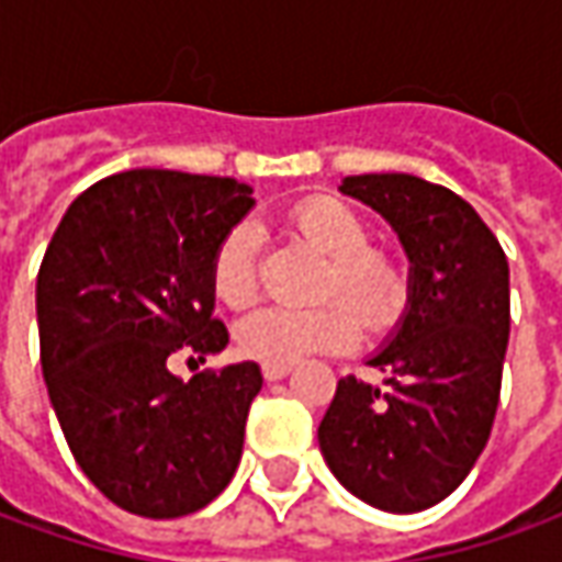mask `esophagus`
I'll return each mask as SVG.
<instances>
[{
    "instance_id": "34e87169",
    "label": "esophagus",
    "mask_w": 562,
    "mask_h": 562,
    "mask_svg": "<svg viewBox=\"0 0 562 562\" xmlns=\"http://www.w3.org/2000/svg\"><path fill=\"white\" fill-rule=\"evenodd\" d=\"M292 372V366H277V362H265L261 366V375L267 378V381H280V378H285Z\"/></svg>"
}]
</instances>
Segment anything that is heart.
<instances>
[{
	"label": "heart",
	"instance_id": "b5f03b06",
	"mask_svg": "<svg viewBox=\"0 0 562 562\" xmlns=\"http://www.w3.org/2000/svg\"><path fill=\"white\" fill-rule=\"evenodd\" d=\"M289 227L329 258L319 282V307L265 304L236 323V347L258 362L295 366L313 353H341L360 338V323L372 331L391 329L409 304V280L387 255L372 251V233L350 205L311 196L289 209ZM212 292L227 307H243L258 295V227L239 221L221 236L209 267Z\"/></svg>",
	"mask_w": 562,
	"mask_h": 562
}]
</instances>
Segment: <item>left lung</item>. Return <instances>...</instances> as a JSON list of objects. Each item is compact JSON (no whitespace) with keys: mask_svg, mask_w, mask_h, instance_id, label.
<instances>
[{"mask_svg":"<svg viewBox=\"0 0 562 562\" xmlns=\"http://www.w3.org/2000/svg\"><path fill=\"white\" fill-rule=\"evenodd\" d=\"M341 193L400 236L409 307L369 360L384 387L341 378L316 437L347 492L415 514L452 495L490 440L510 335L507 258L471 202L415 175H350Z\"/></svg>","mask_w":562,"mask_h":562,"instance_id":"1","label":"left lung"}]
</instances>
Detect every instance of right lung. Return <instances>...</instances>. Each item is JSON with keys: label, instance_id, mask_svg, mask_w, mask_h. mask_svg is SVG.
<instances>
[{"label": "right lung", "instance_id": "right-lung-1", "mask_svg": "<svg viewBox=\"0 0 562 562\" xmlns=\"http://www.w3.org/2000/svg\"><path fill=\"white\" fill-rule=\"evenodd\" d=\"M251 187L169 169L79 193L45 249L36 319L45 387L76 464L113 505L171 520L217 498L243 458L258 362L171 375L175 353H221L209 280Z\"/></svg>", "mask_w": 562, "mask_h": 562}]
</instances>
